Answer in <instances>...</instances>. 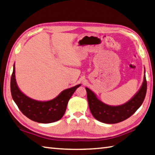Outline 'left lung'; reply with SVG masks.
<instances>
[{"instance_id":"left-lung-1","label":"left lung","mask_w":155,"mask_h":155,"mask_svg":"<svg viewBox=\"0 0 155 155\" xmlns=\"http://www.w3.org/2000/svg\"><path fill=\"white\" fill-rule=\"evenodd\" d=\"M147 80L145 74L141 88L135 96L124 105L110 106L104 104L96 98L94 92L86 88L89 108L92 116L97 120L105 124H117L131 117L145 100L147 93Z\"/></svg>"}]
</instances>
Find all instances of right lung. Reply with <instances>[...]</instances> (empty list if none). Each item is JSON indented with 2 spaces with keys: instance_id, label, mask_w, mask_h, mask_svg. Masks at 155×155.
I'll use <instances>...</instances> for the list:
<instances>
[{
  "instance_id": "1",
  "label": "right lung",
  "mask_w": 155,
  "mask_h": 155,
  "mask_svg": "<svg viewBox=\"0 0 155 155\" xmlns=\"http://www.w3.org/2000/svg\"><path fill=\"white\" fill-rule=\"evenodd\" d=\"M81 84L64 90L55 99L47 102L32 100L24 95L17 86L15 79V65L10 80V91L14 101L24 116L31 120L41 124L52 123L63 116L68 102Z\"/></svg>"
}]
</instances>
